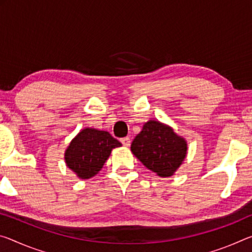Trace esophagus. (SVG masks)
<instances>
[{
	"instance_id": "esophagus-1",
	"label": "esophagus",
	"mask_w": 252,
	"mask_h": 252,
	"mask_svg": "<svg viewBox=\"0 0 252 252\" xmlns=\"http://www.w3.org/2000/svg\"><path fill=\"white\" fill-rule=\"evenodd\" d=\"M121 143L123 146H126V147H129L130 145H131V140H130V138L129 137H126V138H122L121 140Z\"/></svg>"
}]
</instances>
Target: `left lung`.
<instances>
[{
    "label": "left lung",
    "instance_id": "1",
    "mask_svg": "<svg viewBox=\"0 0 252 252\" xmlns=\"http://www.w3.org/2000/svg\"><path fill=\"white\" fill-rule=\"evenodd\" d=\"M132 154L160 177L174 175L187 154V142L170 126L150 120L131 143Z\"/></svg>",
    "mask_w": 252,
    "mask_h": 252
}]
</instances>
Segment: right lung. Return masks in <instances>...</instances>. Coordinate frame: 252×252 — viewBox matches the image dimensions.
<instances>
[{
	"label": "right lung",
	"instance_id": "right-lung-1",
	"mask_svg": "<svg viewBox=\"0 0 252 252\" xmlns=\"http://www.w3.org/2000/svg\"><path fill=\"white\" fill-rule=\"evenodd\" d=\"M121 142L107 131L85 127L70 141L65 151V161L69 169L82 179L94 177L102 169L114 148Z\"/></svg>",
	"mask_w": 252,
	"mask_h": 252
}]
</instances>
